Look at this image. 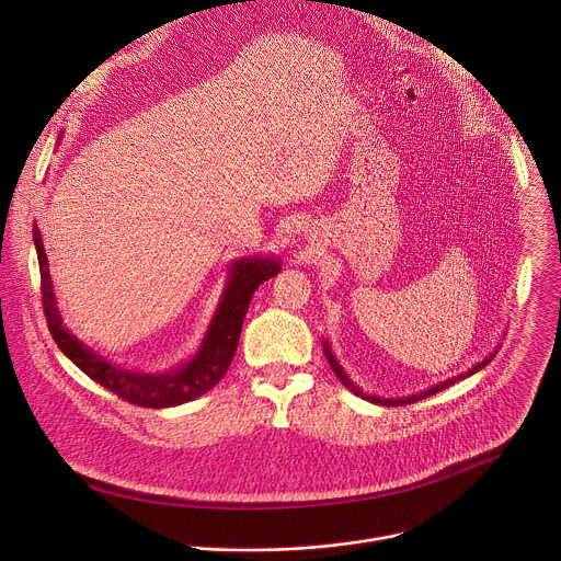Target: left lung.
<instances>
[{"mask_svg":"<svg viewBox=\"0 0 561 561\" xmlns=\"http://www.w3.org/2000/svg\"><path fill=\"white\" fill-rule=\"evenodd\" d=\"M323 351H325V355H328V362H330V366H332V370L336 373L337 379L353 392V394H357V397H362V399H366V401H370V403H377V405H408V403H416V401H421V399H427V397H432V394H436V392H440V390H445L448 386H453V383H457V381H461V379H466V377H470V375H474L477 370H481L483 366H488L492 359H494V355H496V351L494 353H490L483 362H479L477 366H472L470 370H466V373H459L457 377H450L447 381H440V383H436V386H432V388H427V390H423V392H416V394H410V397H399V399H381V397H373V394H366V392H362L348 377H346V373H344V368L337 364L336 357H334V353H332V346H330V342L328 340H323Z\"/></svg>","mask_w":561,"mask_h":561,"instance_id":"obj_1","label":"left lung"}]
</instances>
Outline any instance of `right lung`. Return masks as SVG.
I'll return each instance as SVG.
<instances>
[{"instance_id":"right-lung-1","label":"right lung","mask_w":561,"mask_h":561,"mask_svg":"<svg viewBox=\"0 0 561 561\" xmlns=\"http://www.w3.org/2000/svg\"><path fill=\"white\" fill-rule=\"evenodd\" d=\"M38 268H41V293H43V310L47 317V328L60 351L93 381L108 388L123 401H129L140 408H173L197 397L206 394L224 379L242 330L244 314L249 310V301L260 284L279 273L282 262L277 257H238L229 264V277L225 286L224 297L217 306V312L208 325V332L202 340L197 353L178 368L164 373H140L127 370L104 355L95 353L82 340L73 336L69 328L62 323L60 310L56 306V295L51 286V275L47 266V255L41 238V229L34 224L32 229Z\"/></svg>"}]
</instances>
